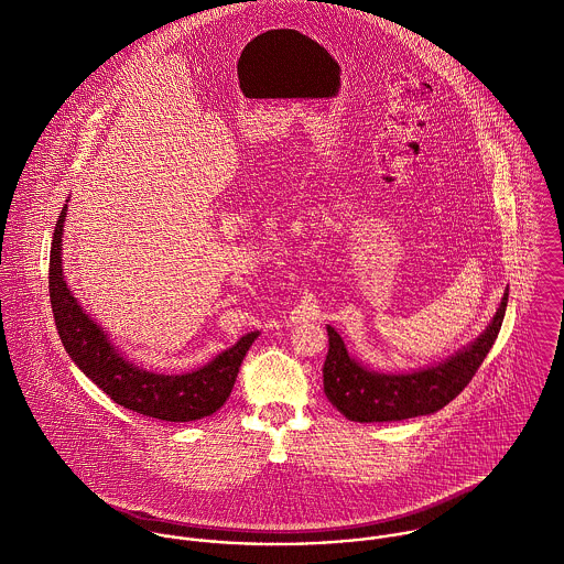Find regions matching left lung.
Here are the masks:
<instances>
[{"mask_svg":"<svg viewBox=\"0 0 564 564\" xmlns=\"http://www.w3.org/2000/svg\"><path fill=\"white\" fill-rule=\"evenodd\" d=\"M510 288L486 332L448 360L411 373H378L356 362L340 338L327 325L329 351L323 367L327 400L351 422H400L431 415L453 402L475 378L492 349L508 307Z\"/></svg>","mask_w":564,"mask_h":564,"instance_id":"8db88e82","label":"left lung"}]
</instances>
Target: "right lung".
<instances>
[{
    "label": "right lung",
    "mask_w": 564,
    "mask_h": 564,
    "mask_svg": "<svg viewBox=\"0 0 564 564\" xmlns=\"http://www.w3.org/2000/svg\"><path fill=\"white\" fill-rule=\"evenodd\" d=\"M67 204L63 206L50 248V303L61 343L74 365L107 393L116 404L162 422H193L213 415L228 400L239 367L259 336L250 332L237 345L221 351L208 365L182 376H164L140 369L124 360L111 345L107 334L83 312L63 279L61 246L63 221Z\"/></svg>",
    "instance_id": "1"
}]
</instances>
